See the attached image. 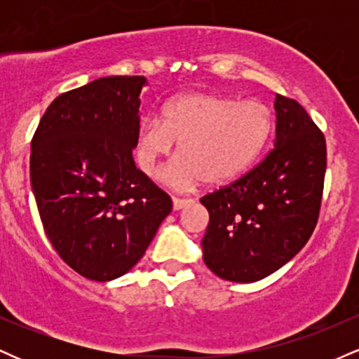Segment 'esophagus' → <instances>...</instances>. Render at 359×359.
I'll list each match as a JSON object with an SVG mask.
<instances>
[{"label":"esophagus","instance_id":"1","mask_svg":"<svg viewBox=\"0 0 359 359\" xmlns=\"http://www.w3.org/2000/svg\"><path fill=\"white\" fill-rule=\"evenodd\" d=\"M172 204H174V211H180V209L187 208L192 204V201L189 199H179V197H172Z\"/></svg>","mask_w":359,"mask_h":359}]
</instances>
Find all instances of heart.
<instances>
[{
    "mask_svg": "<svg viewBox=\"0 0 359 359\" xmlns=\"http://www.w3.org/2000/svg\"><path fill=\"white\" fill-rule=\"evenodd\" d=\"M273 116L265 102L214 93L168 101L162 118H147L137 135V160L150 174L180 143V156L160 170L162 182L191 191L208 180L222 185L257 163L269 145Z\"/></svg>",
    "mask_w": 359,
    "mask_h": 359,
    "instance_id": "1",
    "label": "heart"
}]
</instances>
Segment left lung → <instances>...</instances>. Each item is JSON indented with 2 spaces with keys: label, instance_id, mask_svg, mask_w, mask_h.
I'll return each instance as SVG.
<instances>
[{
  "label": "left lung",
  "instance_id": "1",
  "mask_svg": "<svg viewBox=\"0 0 359 359\" xmlns=\"http://www.w3.org/2000/svg\"><path fill=\"white\" fill-rule=\"evenodd\" d=\"M273 106V150L236 182L201 199L209 212L204 263L229 282H258L282 269L306 246L319 217L324 135L297 101L277 94Z\"/></svg>",
  "mask_w": 359,
  "mask_h": 359
}]
</instances>
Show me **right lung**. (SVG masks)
I'll return each instance as SVG.
<instances>
[{
  "mask_svg": "<svg viewBox=\"0 0 359 359\" xmlns=\"http://www.w3.org/2000/svg\"><path fill=\"white\" fill-rule=\"evenodd\" d=\"M145 86L143 76H109L60 94L32 140V191L47 238L96 282L133 269L172 211L133 160Z\"/></svg>",
  "mask_w": 359,
  "mask_h": 359,
  "instance_id": "1",
  "label": "right lung"
}]
</instances>
